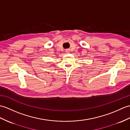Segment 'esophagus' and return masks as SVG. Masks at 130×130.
<instances>
[{
    "label": "esophagus",
    "mask_w": 130,
    "mask_h": 130,
    "mask_svg": "<svg viewBox=\"0 0 130 130\" xmlns=\"http://www.w3.org/2000/svg\"><path fill=\"white\" fill-rule=\"evenodd\" d=\"M66 53H69V52H70V50L69 49H66V51H65Z\"/></svg>",
    "instance_id": "obj_1"
}]
</instances>
